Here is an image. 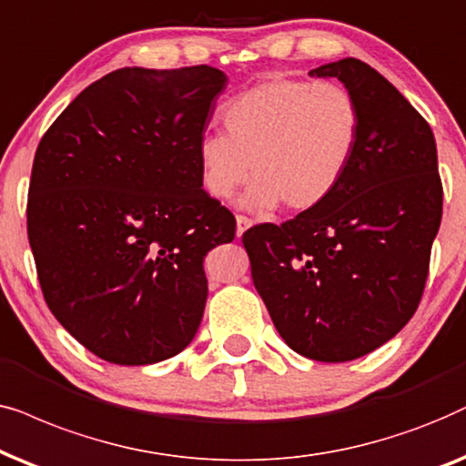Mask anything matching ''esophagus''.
<instances>
[{
	"label": "esophagus",
	"instance_id": "1",
	"mask_svg": "<svg viewBox=\"0 0 466 466\" xmlns=\"http://www.w3.org/2000/svg\"><path fill=\"white\" fill-rule=\"evenodd\" d=\"M253 226V221L249 219V217L245 215H237V237H243V234L247 232Z\"/></svg>",
	"mask_w": 466,
	"mask_h": 466
}]
</instances>
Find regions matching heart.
<instances>
[{
	"label": "heart",
	"mask_w": 466,
	"mask_h": 466,
	"mask_svg": "<svg viewBox=\"0 0 466 466\" xmlns=\"http://www.w3.org/2000/svg\"><path fill=\"white\" fill-rule=\"evenodd\" d=\"M221 116L226 134L198 142L202 189L226 202L251 177L243 200L251 208L319 207L360 140L358 99L332 80H264L229 99Z\"/></svg>",
	"instance_id": "heart-1"
}]
</instances>
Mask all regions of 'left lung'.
Here are the masks:
<instances>
[{"label":"left lung","mask_w":466,"mask_h":466,"mask_svg":"<svg viewBox=\"0 0 466 466\" xmlns=\"http://www.w3.org/2000/svg\"><path fill=\"white\" fill-rule=\"evenodd\" d=\"M309 74L339 78L358 99L356 153L319 207L247 229L243 245L285 343L319 362H350L413 318L443 187L431 126L380 72L347 57Z\"/></svg>","instance_id":"1"}]
</instances>
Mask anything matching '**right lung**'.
<instances>
[{"instance_id": "1", "label": "right lung", "mask_w": 466, "mask_h": 466, "mask_svg": "<svg viewBox=\"0 0 466 466\" xmlns=\"http://www.w3.org/2000/svg\"><path fill=\"white\" fill-rule=\"evenodd\" d=\"M226 83L210 66L121 67L42 136L27 198L38 281L59 324L106 362H161L196 337L204 256L237 234L198 164Z\"/></svg>"}]
</instances>
